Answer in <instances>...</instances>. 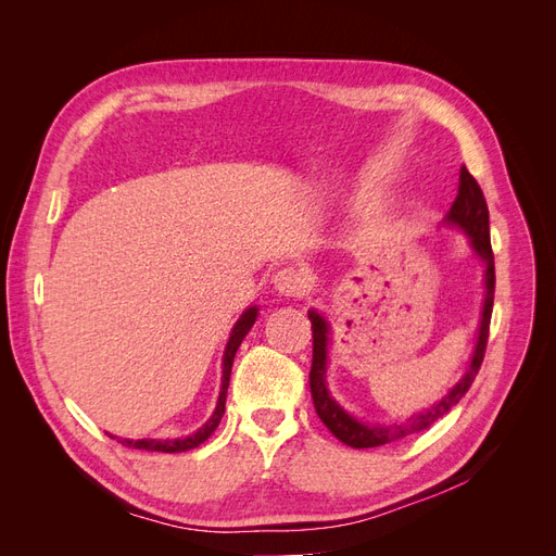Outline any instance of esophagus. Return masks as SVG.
<instances>
[{"label":"esophagus","instance_id":"34e87169","mask_svg":"<svg viewBox=\"0 0 556 556\" xmlns=\"http://www.w3.org/2000/svg\"><path fill=\"white\" fill-rule=\"evenodd\" d=\"M274 285L282 296L299 299V296H304L308 290V276L304 274V268L285 266L274 276Z\"/></svg>","mask_w":556,"mask_h":556}]
</instances>
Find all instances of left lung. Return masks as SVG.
I'll return each instance as SVG.
<instances>
[{"instance_id":"8db88e82","label":"left lung","mask_w":556,"mask_h":556,"mask_svg":"<svg viewBox=\"0 0 556 556\" xmlns=\"http://www.w3.org/2000/svg\"><path fill=\"white\" fill-rule=\"evenodd\" d=\"M445 223L459 227L464 233H468L470 245H473L478 257L484 262V304H482V317H480V329H478V343L473 350V359L468 364L466 376L454 384L439 403H433V406L427 408L425 413L410 415V419H406V422L366 425V422H359L357 417H352L348 410H343L327 390L329 325L317 311H308V319L313 325L311 327L313 329V364H311L313 406L317 417L325 422V427L336 435V439L350 447H357V450L378 447V445L406 439L410 433L429 429L433 422H439L450 408L457 406L480 371V364L484 359V350H486V339H490L496 276H494V252L490 243V211H486V201L478 180L468 174L466 166H462L459 172L457 199H454L450 213L445 215Z\"/></svg>"}]
</instances>
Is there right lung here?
I'll list each match as a JSON object with an SVG mask.
<instances>
[{
  "instance_id": "add662e5",
  "label": "right lung",
  "mask_w": 556,
  "mask_h": 556,
  "mask_svg": "<svg viewBox=\"0 0 556 556\" xmlns=\"http://www.w3.org/2000/svg\"><path fill=\"white\" fill-rule=\"evenodd\" d=\"M257 319V306H250L241 317L239 323L233 325L231 329V336L227 341V348H225V357H223V387H220V396H217V406L211 415L208 422L201 427L199 431H194L192 435H185V439H172V441H157V439H141V441H121L123 445L127 447H137V450H150V452H188L197 445L204 443L208 435L217 429V425H220V419L225 415V401H227V387H229V376H231V364H233V357H237V350L241 345V341L245 339V333L250 331V327L255 325ZM111 439H115V435H111Z\"/></svg>"
}]
</instances>
